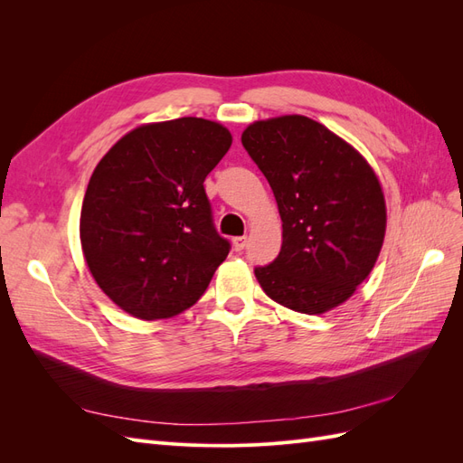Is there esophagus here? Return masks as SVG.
<instances>
[{
    "label": "esophagus",
    "mask_w": 463,
    "mask_h": 463,
    "mask_svg": "<svg viewBox=\"0 0 463 463\" xmlns=\"http://www.w3.org/2000/svg\"><path fill=\"white\" fill-rule=\"evenodd\" d=\"M233 249L235 250H243L245 247H247V237L243 235V237H233Z\"/></svg>",
    "instance_id": "1"
}]
</instances>
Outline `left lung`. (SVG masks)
I'll return each instance as SVG.
<instances>
[{"instance_id": "obj_1", "label": "left lung", "mask_w": 463, "mask_h": 463, "mask_svg": "<svg viewBox=\"0 0 463 463\" xmlns=\"http://www.w3.org/2000/svg\"><path fill=\"white\" fill-rule=\"evenodd\" d=\"M241 143L269 179L282 218V249L255 276L291 311L320 315L354 296L381 253L384 194L369 162L305 116L250 123Z\"/></svg>"}]
</instances>
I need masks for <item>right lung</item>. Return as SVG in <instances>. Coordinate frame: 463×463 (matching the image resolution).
<instances>
[{"label":"right lung","mask_w":463,"mask_h":463,"mask_svg":"<svg viewBox=\"0 0 463 463\" xmlns=\"http://www.w3.org/2000/svg\"><path fill=\"white\" fill-rule=\"evenodd\" d=\"M232 146L216 121L179 118L133 129L89 181L80 245L106 296L143 320L197 303L230 241L216 232L204 179Z\"/></svg>","instance_id":"obj_1"}]
</instances>
